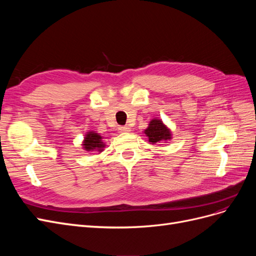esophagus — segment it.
I'll return each instance as SVG.
<instances>
[{"instance_id":"34e87169","label":"esophagus","mask_w":256,"mask_h":256,"mask_svg":"<svg viewBox=\"0 0 256 256\" xmlns=\"http://www.w3.org/2000/svg\"><path fill=\"white\" fill-rule=\"evenodd\" d=\"M118 130H120V132L124 134V132H129L130 128L127 126H120V127H118Z\"/></svg>"}]
</instances>
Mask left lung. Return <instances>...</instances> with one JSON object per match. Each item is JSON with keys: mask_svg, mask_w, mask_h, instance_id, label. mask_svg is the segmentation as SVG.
<instances>
[{"mask_svg": "<svg viewBox=\"0 0 256 256\" xmlns=\"http://www.w3.org/2000/svg\"><path fill=\"white\" fill-rule=\"evenodd\" d=\"M144 134L148 136V142L152 144L166 141L171 138V131L162 122L161 120L154 118L148 124V127L144 130Z\"/></svg>", "mask_w": 256, "mask_h": 256, "instance_id": "1", "label": "left lung"}]
</instances>
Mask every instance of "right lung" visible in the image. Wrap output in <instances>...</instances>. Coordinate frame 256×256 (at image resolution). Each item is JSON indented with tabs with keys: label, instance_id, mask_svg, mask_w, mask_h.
Segmentation results:
<instances>
[{
	"label": "right lung",
	"instance_id": "add662e5",
	"mask_svg": "<svg viewBox=\"0 0 256 256\" xmlns=\"http://www.w3.org/2000/svg\"><path fill=\"white\" fill-rule=\"evenodd\" d=\"M102 136L94 132V131H90V132L85 136L83 141V147L85 150L92 152V150H98L102 152V148L104 147V142L102 141Z\"/></svg>",
	"mask_w": 256,
	"mask_h": 256
}]
</instances>
